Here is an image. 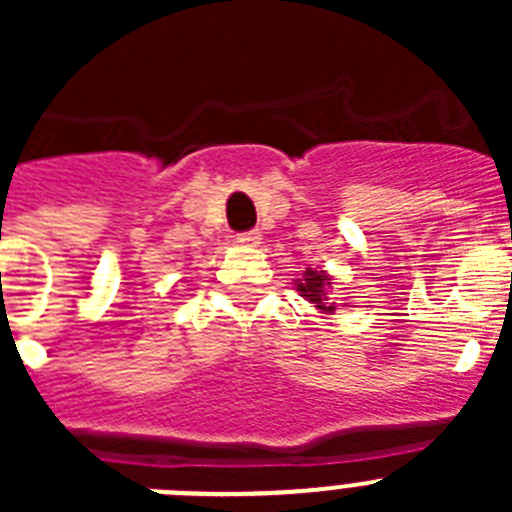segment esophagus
<instances>
[{"instance_id":"esophagus-1","label":"esophagus","mask_w":512,"mask_h":512,"mask_svg":"<svg viewBox=\"0 0 512 512\" xmlns=\"http://www.w3.org/2000/svg\"><path fill=\"white\" fill-rule=\"evenodd\" d=\"M235 241L241 243V246H259L261 233H259V230H246V233L235 235Z\"/></svg>"}]
</instances>
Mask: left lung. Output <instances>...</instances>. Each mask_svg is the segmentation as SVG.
Masks as SVG:
<instances>
[{
  "mask_svg": "<svg viewBox=\"0 0 512 512\" xmlns=\"http://www.w3.org/2000/svg\"><path fill=\"white\" fill-rule=\"evenodd\" d=\"M330 277L325 274V271L320 269H307L305 274H302V279H297V289L302 292V297L305 300H310L312 305L320 307V310L325 312H333L336 310V302H328V287H330Z\"/></svg>",
  "mask_w": 512,
  "mask_h": 512,
  "instance_id": "obj_1",
  "label": "left lung"
}]
</instances>
